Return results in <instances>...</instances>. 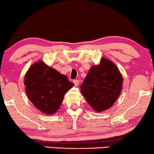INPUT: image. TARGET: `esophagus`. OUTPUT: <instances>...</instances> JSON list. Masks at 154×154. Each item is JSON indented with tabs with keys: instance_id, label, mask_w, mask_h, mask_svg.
Here are the masks:
<instances>
[{
	"instance_id": "obj_1",
	"label": "esophagus",
	"mask_w": 154,
	"mask_h": 154,
	"mask_svg": "<svg viewBox=\"0 0 154 154\" xmlns=\"http://www.w3.org/2000/svg\"><path fill=\"white\" fill-rule=\"evenodd\" d=\"M73 83H74L75 86H78L79 85V80H74V81H73Z\"/></svg>"
}]
</instances>
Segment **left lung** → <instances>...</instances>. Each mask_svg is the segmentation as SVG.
<instances>
[{"mask_svg":"<svg viewBox=\"0 0 154 154\" xmlns=\"http://www.w3.org/2000/svg\"><path fill=\"white\" fill-rule=\"evenodd\" d=\"M123 79L114 63L105 57L92 66L81 85V92L88 104L97 112L112 106L121 94Z\"/></svg>","mask_w":154,"mask_h":154,"instance_id":"8db88e82","label":"left lung"}]
</instances>
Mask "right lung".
I'll list each match as a JSON object with an SVG mask.
<instances>
[{
  "instance_id": "obj_1",
  "label": "right lung",
  "mask_w": 154,
  "mask_h": 154,
  "mask_svg": "<svg viewBox=\"0 0 154 154\" xmlns=\"http://www.w3.org/2000/svg\"><path fill=\"white\" fill-rule=\"evenodd\" d=\"M24 83L29 100L46 115L57 111L64 94L74 85L66 75L43 61L31 65L25 75Z\"/></svg>"
}]
</instances>
